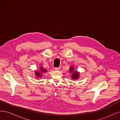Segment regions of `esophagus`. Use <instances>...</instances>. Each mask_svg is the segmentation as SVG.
I'll return each instance as SVG.
<instances>
[{
	"instance_id": "obj_1",
	"label": "esophagus",
	"mask_w": 120,
	"mask_h": 120,
	"mask_svg": "<svg viewBox=\"0 0 120 120\" xmlns=\"http://www.w3.org/2000/svg\"><path fill=\"white\" fill-rule=\"evenodd\" d=\"M60 67H58V68H54V70H55L56 71H59L60 70Z\"/></svg>"
}]
</instances>
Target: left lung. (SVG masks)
I'll use <instances>...</instances> for the list:
<instances>
[{
    "mask_svg": "<svg viewBox=\"0 0 120 120\" xmlns=\"http://www.w3.org/2000/svg\"><path fill=\"white\" fill-rule=\"evenodd\" d=\"M69 72L71 74V79H78L79 77V72L75 70V68L73 66H71L70 68Z\"/></svg>",
    "mask_w": 120,
    "mask_h": 120,
    "instance_id": "left-lung-1",
    "label": "left lung"
}]
</instances>
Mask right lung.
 I'll return each mask as SVG.
<instances>
[{"mask_svg": "<svg viewBox=\"0 0 120 120\" xmlns=\"http://www.w3.org/2000/svg\"><path fill=\"white\" fill-rule=\"evenodd\" d=\"M47 70L43 68V67H40V68L38 71H34L35 75L36 78H41L42 77V74L45 73L47 72Z\"/></svg>", "mask_w": 120, "mask_h": 120, "instance_id": "right-lung-1", "label": "right lung"}]
</instances>
